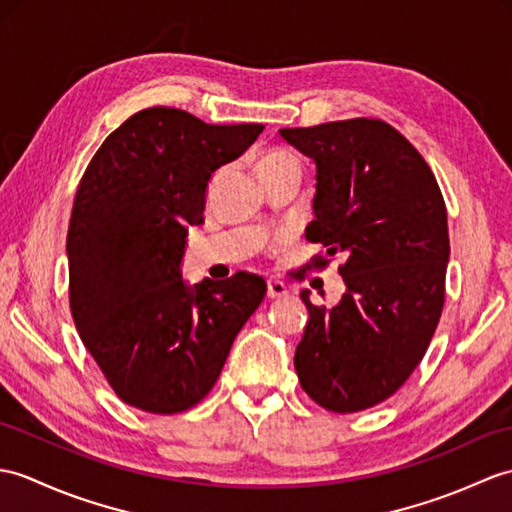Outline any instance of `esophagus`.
Masks as SVG:
<instances>
[{
	"mask_svg": "<svg viewBox=\"0 0 512 512\" xmlns=\"http://www.w3.org/2000/svg\"><path fill=\"white\" fill-rule=\"evenodd\" d=\"M288 294V285L279 279H268V296L270 299H281V296Z\"/></svg>",
	"mask_w": 512,
	"mask_h": 512,
	"instance_id": "1",
	"label": "esophagus"
}]
</instances>
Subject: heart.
Masks as SVG:
<instances>
[{
  "label": "heart",
  "mask_w": 512,
  "mask_h": 512,
  "mask_svg": "<svg viewBox=\"0 0 512 512\" xmlns=\"http://www.w3.org/2000/svg\"><path fill=\"white\" fill-rule=\"evenodd\" d=\"M288 161H294L290 154H285V152H268L264 159L259 161V170H264V168H270V165H279V163H288Z\"/></svg>",
  "instance_id": "obj_1"
}]
</instances>
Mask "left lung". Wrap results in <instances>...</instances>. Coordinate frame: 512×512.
<instances>
[{
    "instance_id": "obj_1",
    "label": "left lung",
    "mask_w": 512,
    "mask_h": 512,
    "mask_svg": "<svg viewBox=\"0 0 512 512\" xmlns=\"http://www.w3.org/2000/svg\"><path fill=\"white\" fill-rule=\"evenodd\" d=\"M316 163L310 242L342 253L347 292L312 305L294 353L303 390L325 410L373 408L406 384L430 344L445 303L447 209L430 165L382 120L281 128ZM327 257H314L325 266Z\"/></svg>"
}]
</instances>
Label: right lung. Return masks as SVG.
Masks as SVG:
<instances>
[{
  "mask_svg": "<svg viewBox=\"0 0 512 512\" xmlns=\"http://www.w3.org/2000/svg\"><path fill=\"white\" fill-rule=\"evenodd\" d=\"M261 130L152 106L115 128L80 178L67 231L69 307L128 406L152 414L196 406L264 301L266 281L248 272L194 288L181 277L187 231L205 222L211 174Z\"/></svg>",
  "mask_w": 512,
  "mask_h": 512,
  "instance_id": "right-lung-1",
  "label": "right lung"
}]
</instances>
